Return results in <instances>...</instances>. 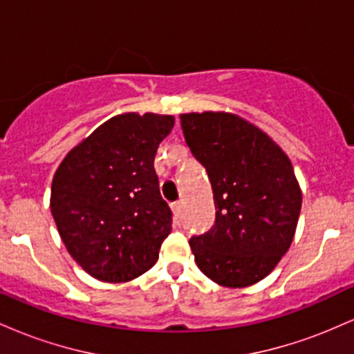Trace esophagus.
I'll use <instances>...</instances> for the list:
<instances>
[{"instance_id":"1","label":"esophagus","mask_w":354,"mask_h":354,"mask_svg":"<svg viewBox=\"0 0 354 354\" xmlns=\"http://www.w3.org/2000/svg\"><path fill=\"white\" fill-rule=\"evenodd\" d=\"M171 208L174 211V214H176V216H180V213H181V201H174L173 205H171Z\"/></svg>"}]
</instances>
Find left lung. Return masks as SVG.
<instances>
[{
    "instance_id": "8db88e82",
    "label": "left lung",
    "mask_w": 354,
    "mask_h": 354,
    "mask_svg": "<svg viewBox=\"0 0 354 354\" xmlns=\"http://www.w3.org/2000/svg\"><path fill=\"white\" fill-rule=\"evenodd\" d=\"M191 154L208 173L214 225L189 239L214 283L245 288L273 271L293 241L301 191L293 165L261 129L230 113L181 115Z\"/></svg>"
}]
</instances>
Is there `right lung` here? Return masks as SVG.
Instances as JSON below:
<instances>
[{"label": "right lung", "mask_w": 354, "mask_h": 354, "mask_svg": "<svg viewBox=\"0 0 354 354\" xmlns=\"http://www.w3.org/2000/svg\"><path fill=\"white\" fill-rule=\"evenodd\" d=\"M168 115L108 120L66 154L51 185V213L70 254L108 283L135 279L158 261L173 213L154 171Z\"/></svg>", "instance_id": "1"}]
</instances>
